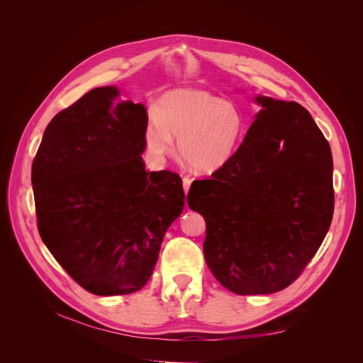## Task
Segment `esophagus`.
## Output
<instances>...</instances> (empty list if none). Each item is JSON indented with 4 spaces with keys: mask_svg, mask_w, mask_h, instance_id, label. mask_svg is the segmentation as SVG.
<instances>
[{
    "mask_svg": "<svg viewBox=\"0 0 363 363\" xmlns=\"http://www.w3.org/2000/svg\"><path fill=\"white\" fill-rule=\"evenodd\" d=\"M182 186H184V193L188 194L189 186H191V179H189V178H184V179H182Z\"/></svg>",
    "mask_w": 363,
    "mask_h": 363,
    "instance_id": "34e87169",
    "label": "esophagus"
}]
</instances>
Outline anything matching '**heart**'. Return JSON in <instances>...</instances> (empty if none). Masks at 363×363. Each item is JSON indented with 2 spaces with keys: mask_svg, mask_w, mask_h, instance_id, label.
<instances>
[{
  "mask_svg": "<svg viewBox=\"0 0 363 363\" xmlns=\"http://www.w3.org/2000/svg\"><path fill=\"white\" fill-rule=\"evenodd\" d=\"M245 132L242 111L199 88H178L159 99L145 126V147L155 156L170 155L178 138L182 160L197 174L211 175L230 163Z\"/></svg>",
  "mask_w": 363,
  "mask_h": 363,
  "instance_id": "obj_1",
  "label": "heart"
}]
</instances>
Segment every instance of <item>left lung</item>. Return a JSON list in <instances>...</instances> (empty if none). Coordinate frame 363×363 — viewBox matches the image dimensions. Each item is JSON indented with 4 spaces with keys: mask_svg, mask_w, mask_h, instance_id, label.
Returning a JSON list of instances; mask_svg holds the SVG:
<instances>
[{
    "mask_svg": "<svg viewBox=\"0 0 363 363\" xmlns=\"http://www.w3.org/2000/svg\"><path fill=\"white\" fill-rule=\"evenodd\" d=\"M260 106L234 159L194 181L188 206L206 220L204 259L240 296L271 294L297 279L334 212L333 157L311 113L256 95Z\"/></svg>",
    "mask_w": 363,
    "mask_h": 363,
    "instance_id": "left-lung-1",
    "label": "left lung"
}]
</instances>
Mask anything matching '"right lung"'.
<instances>
[{
	"mask_svg": "<svg viewBox=\"0 0 363 363\" xmlns=\"http://www.w3.org/2000/svg\"><path fill=\"white\" fill-rule=\"evenodd\" d=\"M119 95L113 85L94 88L57 113L32 163L38 231L95 296L141 290L185 206L177 174L145 170L144 104Z\"/></svg>",
	"mask_w": 363,
	"mask_h": 363,
	"instance_id": "1",
	"label": "right lung"
}]
</instances>
